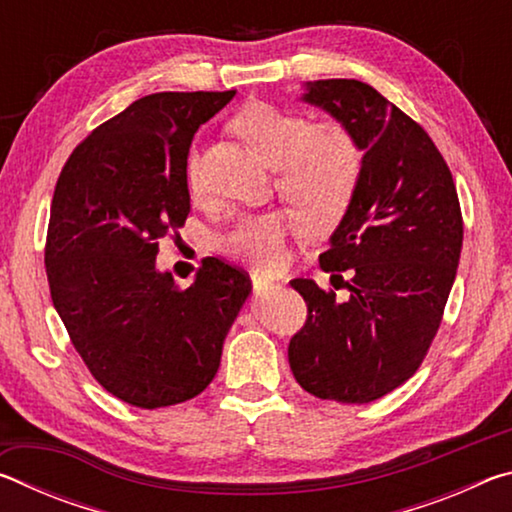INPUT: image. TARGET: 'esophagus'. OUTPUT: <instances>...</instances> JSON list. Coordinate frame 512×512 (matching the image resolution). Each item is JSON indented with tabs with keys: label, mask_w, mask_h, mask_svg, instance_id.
Here are the masks:
<instances>
[{
	"label": "esophagus",
	"mask_w": 512,
	"mask_h": 512,
	"mask_svg": "<svg viewBox=\"0 0 512 512\" xmlns=\"http://www.w3.org/2000/svg\"><path fill=\"white\" fill-rule=\"evenodd\" d=\"M250 284H253V291L262 293V291H268V289H275L277 284L271 282V280H264L262 275H250Z\"/></svg>",
	"instance_id": "34e87169"
}]
</instances>
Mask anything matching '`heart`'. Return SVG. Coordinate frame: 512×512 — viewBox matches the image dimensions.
<instances>
[{
	"instance_id": "b5f03b06",
	"label": "heart",
	"mask_w": 512,
	"mask_h": 512,
	"mask_svg": "<svg viewBox=\"0 0 512 512\" xmlns=\"http://www.w3.org/2000/svg\"><path fill=\"white\" fill-rule=\"evenodd\" d=\"M235 131L277 167V189L296 207L309 230H325L348 210L361 173V149L348 128L336 121H318L302 112L253 103L232 119ZM187 185L194 196L203 194L196 153L187 160ZM296 219L284 210L241 214L223 232V255L257 271H271L284 259V241Z\"/></svg>"
}]
</instances>
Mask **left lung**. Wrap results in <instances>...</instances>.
Returning a JSON list of instances; mask_svg holds the SVG:
<instances>
[{
	"label": "left lung",
	"mask_w": 512,
	"mask_h": 512,
	"mask_svg": "<svg viewBox=\"0 0 512 512\" xmlns=\"http://www.w3.org/2000/svg\"><path fill=\"white\" fill-rule=\"evenodd\" d=\"M302 99L339 119L366 153L348 212L318 259L334 289L291 280L307 320L291 336L289 363L320 400L368 404L415 375L443 323L463 246L461 203L427 131L375 88L325 79ZM341 286L351 291L343 303Z\"/></svg>",
	"instance_id": "obj_1"
}]
</instances>
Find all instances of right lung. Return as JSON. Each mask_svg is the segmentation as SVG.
I'll list each match as a JSON object with an SVG mask.
<instances>
[{"label": "right lung", "instance_id": "1", "mask_svg": "<svg viewBox=\"0 0 512 512\" xmlns=\"http://www.w3.org/2000/svg\"><path fill=\"white\" fill-rule=\"evenodd\" d=\"M158 92L85 137L60 171L45 266L54 307L90 375L117 400L160 409L203 393L250 293L246 271L205 257L192 287L155 268L189 214L198 126L235 97Z\"/></svg>", "mask_w": 512, "mask_h": 512}]
</instances>
